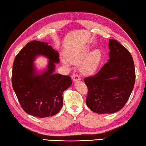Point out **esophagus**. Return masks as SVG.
<instances>
[{
	"mask_svg": "<svg viewBox=\"0 0 146 146\" xmlns=\"http://www.w3.org/2000/svg\"><path fill=\"white\" fill-rule=\"evenodd\" d=\"M72 79L74 82H77V81L80 80V77L76 73H74L72 75Z\"/></svg>",
	"mask_w": 146,
	"mask_h": 146,
	"instance_id": "1",
	"label": "esophagus"
}]
</instances>
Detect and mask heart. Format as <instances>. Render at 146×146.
Masks as SVG:
<instances>
[{"label":"heart","mask_w":146,"mask_h":146,"mask_svg":"<svg viewBox=\"0 0 146 146\" xmlns=\"http://www.w3.org/2000/svg\"><path fill=\"white\" fill-rule=\"evenodd\" d=\"M91 48L90 46H85L82 49L76 50L68 54L66 58L63 59V63L66 66L70 63H81V72L85 75H90L96 70L102 57V53L100 50H94L90 53Z\"/></svg>","instance_id":"heart-1"}]
</instances>
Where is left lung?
<instances>
[{
	"label": "left lung",
	"instance_id": "8db88e82",
	"mask_svg": "<svg viewBox=\"0 0 146 146\" xmlns=\"http://www.w3.org/2000/svg\"><path fill=\"white\" fill-rule=\"evenodd\" d=\"M109 61L95 75L84 78L88 88L86 104L99 114L113 113L122 109L135 82V64L130 52L114 39H109Z\"/></svg>",
	"mask_w": 146,
	"mask_h": 146
}]
</instances>
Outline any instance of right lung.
I'll use <instances>...</instances> for the list:
<instances>
[{"label":"right lung","mask_w":146,"mask_h":146,"mask_svg":"<svg viewBox=\"0 0 146 146\" xmlns=\"http://www.w3.org/2000/svg\"><path fill=\"white\" fill-rule=\"evenodd\" d=\"M39 54L49 59L48 68L36 73L33 65ZM59 53L47 42L32 40L17 55L13 64L12 86L23 109L38 118L58 113L63 107V92L72 84L70 76L54 74Z\"/></svg>","instance_id":"1"}]
</instances>
